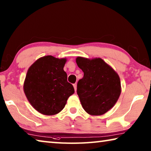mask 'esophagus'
I'll return each mask as SVG.
<instances>
[{
    "mask_svg": "<svg viewBox=\"0 0 151 151\" xmlns=\"http://www.w3.org/2000/svg\"><path fill=\"white\" fill-rule=\"evenodd\" d=\"M73 86H74V88H75V91H76V87H77V85H76V83L74 84V85H73Z\"/></svg>",
    "mask_w": 151,
    "mask_h": 151,
    "instance_id": "obj_1",
    "label": "esophagus"
}]
</instances>
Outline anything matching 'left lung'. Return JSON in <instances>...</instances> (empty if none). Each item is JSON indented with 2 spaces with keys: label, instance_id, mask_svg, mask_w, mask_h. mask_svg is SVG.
<instances>
[{
  "label": "left lung",
  "instance_id": "left-lung-1",
  "mask_svg": "<svg viewBox=\"0 0 151 151\" xmlns=\"http://www.w3.org/2000/svg\"><path fill=\"white\" fill-rule=\"evenodd\" d=\"M76 63L84 73L77 84L82 106L91 115L106 113L116 104L121 93L119 75L101 58L78 57Z\"/></svg>",
  "mask_w": 151,
  "mask_h": 151
}]
</instances>
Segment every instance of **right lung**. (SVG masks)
<instances>
[{"mask_svg": "<svg viewBox=\"0 0 151 151\" xmlns=\"http://www.w3.org/2000/svg\"><path fill=\"white\" fill-rule=\"evenodd\" d=\"M66 58L51 55L39 58L28 69L23 90L36 111L45 115H55L64 109L75 89L67 82L63 68Z\"/></svg>", "mask_w": 151, "mask_h": 151, "instance_id": "add662e5", "label": "right lung"}]
</instances>
